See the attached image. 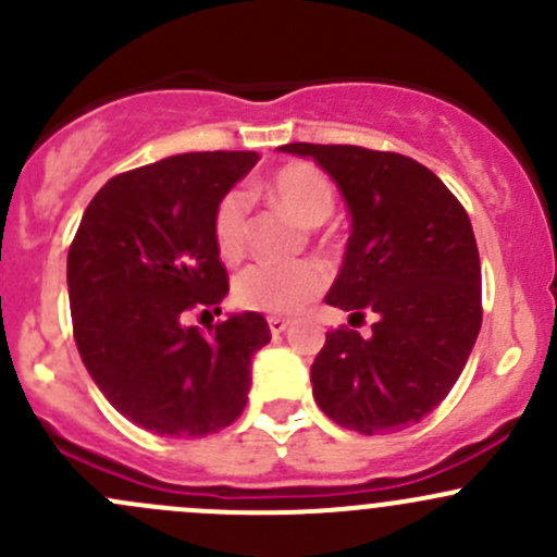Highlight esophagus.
I'll use <instances>...</instances> for the list:
<instances>
[{
	"label": "esophagus",
	"instance_id": "esophagus-1",
	"mask_svg": "<svg viewBox=\"0 0 557 557\" xmlns=\"http://www.w3.org/2000/svg\"><path fill=\"white\" fill-rule=\"evenodd\" d=\"M290 323H294L290 318H277V314H274V318H269V331L277 336V334H283V331H288Z\"/></svg>",
	"mask_w": 557,
	"mask_h": 557
}]
</instances>
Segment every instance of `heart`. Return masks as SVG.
Listing matches in <instances>:
<instances>
[{
  "label": "heart",
  "instance_id": "1",
  "mask_svg": "<svg viewBox=\"0 0 557 557\" xmlns=\"http://www.w3.org/2000/svg\"><path fill=\"white\" fill-rule=\"evenodd\" d=\"M267 194L305 226H320L334 212V188L323 172L310 164L283 166L267 185ZM215 245L226 261L245 252L247 196L232 190L215 210ZM325 288V269L320 263H252L234 280V299L239 307L267 314H296Z\"/></svg>",
  "mask_w": 557,
  "mask_h": 557
}]
</instances>
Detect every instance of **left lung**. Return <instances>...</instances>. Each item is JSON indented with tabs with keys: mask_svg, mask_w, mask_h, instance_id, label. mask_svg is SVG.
<instances>
[{
	"mask_svg": "<svg viewBox=\"0 0 557 557\" xmlns=\"http://www.w3.org/2000/svg\"><path fill=\"white\" fill-rule=\"evenodd\" d=\"M318 161L350 212L342 269L325 305L374 314L372 336L336 329L310 369L334 423L391 434L420 423L463 372L482 325L480 252L460 201L434 172L356 145H283Z\"/></svg>",
	"mask_w": 557,
	"mask_h": 557,
	"instance_id": "8db88e82",
	"label": "left lung"
}]
</instances>
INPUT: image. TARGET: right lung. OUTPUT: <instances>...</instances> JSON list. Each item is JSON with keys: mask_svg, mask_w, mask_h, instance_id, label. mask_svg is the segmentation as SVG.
<instances>
[{"mask_svg": "<svg viewBox=\"0 0 557 557\" xmlns=\"http://www.w3.org/2000/svg\"><path fill=\"white\" fill-rule=\"evenodd\" d=\"M252 150L183 153L107 180L66 256L77 352L107 401L159 436H207L245 409L252 356L272 339L263 314L185 325L228 294L215 210L256 166Z\"/></svg>", "mask_w": 557, "mask_h": 557, "instance_id": "right-lung-1", "label": "right lung"}]
</instances>
